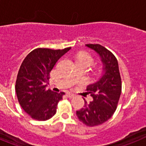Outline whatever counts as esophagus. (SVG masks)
<instances>
[{
	"label": "esophagus",
	"instance_id": "esophagus-1",
	"mask_svg": "<svg viewBox=\"0 0 146 146\" xmlns=\"http://www.w3.org/2000/svg\"><path fill=\"white\" fill-rule=\"evenodd\" d=\"M67 96L69 98H73L74 96V94H72V93H70V92H67Z\"/></svg>",
	"mask_w": 146,
	"mask_h": 146
}]
</instances>
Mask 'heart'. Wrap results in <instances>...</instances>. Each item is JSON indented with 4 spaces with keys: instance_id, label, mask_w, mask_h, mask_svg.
<instances>
[{
    "instance_id": "1",
    "label": "heart",
    "mask_w": 146,
    "mask_h": 146,
    "mask_svg": "<svg viewBox=\"0 0 146 146\" xmlns=\"http://www.w3.org/2000/svg\"><path fill=\"white\" fill-rule=\"evenodd\" d=\"M93 61H94L93 58H92L90 55L87 54V53L80 55L79 58H78V62H83V63L87 64L88 65L90 64L93 62Z\"/></svg>"
}]
</instances>
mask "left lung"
Segmentation results:
<instances>
[{
  "label": "left lung",
  "instance_id": "8db88e82",
  "mask_svg": "<svg viewBox=\"0 0 146 146\" xmlns=\"http://www.w3.org/2000/svg\"><path fill=\"white\" fill-rule=\"evenodd\" d=\"M86 46L99 54L103 63V73L100 79L87 87L94 100H84V107L76 111L79 120L89 127L102 125L114 113L122 91V81L117 58L111 51L100 44Z\"/></svg>",
  "mask_w": 146,
  "mask_h": 146
}]
</instances>
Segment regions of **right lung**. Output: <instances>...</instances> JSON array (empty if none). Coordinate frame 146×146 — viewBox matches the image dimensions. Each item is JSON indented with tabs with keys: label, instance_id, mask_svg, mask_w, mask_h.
I'll return each mask as SVG.
<instances>
[{
	"label": "right lung",
	"instance_id": "1",
	"mask_svg": "<svg viewBox=\"0 0 146 146\" xmlns=\"http://www.w3.org/2000/svg\"><path fill=\"white\" fill-rule=\"evenodd\" d=\"M71 47L63 50L37 48L22 62L15 82V91L22 108L33 119L46 121L56 113L64 92L46 89L50 74L58 60Z\"/></svg>",
	"mask_w": 146,
	"mask_h": 146
}]
</instances>
